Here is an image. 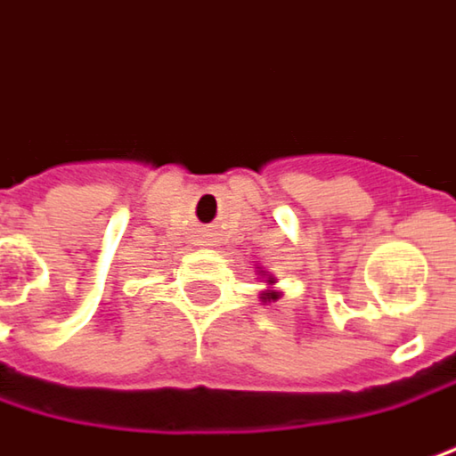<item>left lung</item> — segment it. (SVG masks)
Segmentation results:
<instances>
[{
	"label": "left lung",
	"mask_w": 456,
	"mask_h": 456,
	"mask_svg": "<svg viewBox=\"0 0 456 456\" xmlns=\"http://www.w3.org/2000/svg\"><path fill=\"white\" fill-rule=\"evenodd\" d=\"M269 281H271V284H273V276H269ZM261 300H264V303H271V300H279V292H273V289H269V292H264V295H261Z\"/></svg>",
	"instance_id": "8db88e82"
}]
</instances>
